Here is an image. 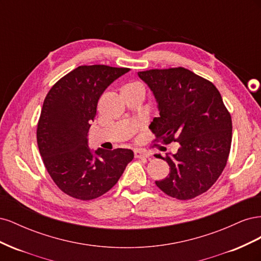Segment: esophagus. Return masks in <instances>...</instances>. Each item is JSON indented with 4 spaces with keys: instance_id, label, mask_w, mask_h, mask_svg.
<instances>
[{
    "instance_id": "34e87169",
    "label": "esophagus",
    "mask_w": 261,
    "mask_h": 261,
    "mask_svg": "<svg viewBox=\"0 0 261 261\" xmlns=\"http://www.w3.org/2000/svg\"><path fill=\"white\" fill-rule=\"evenodd\" d=\"M150 154L148 152H144L141 150H136L135 151V158L137 159H146V158H149Z\"/></svg>"
}]
</instances>
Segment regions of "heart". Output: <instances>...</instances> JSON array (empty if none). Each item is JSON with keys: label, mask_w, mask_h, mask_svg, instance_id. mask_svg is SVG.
<instances>
[{"label": "heart", "mask_w": 261, "mask_h": 261, "mask_svg": "<svg viewBox=\"0 0 261 261\" xmlns=\"http://www.w3.org/2000/svg\"><path fill=\"white\" fill-rule=\"evenodd\" d=\"M124 89H136V90H143L145 91L144 86L140 83H130L124 87Z\"/></svg>", "instance_id": "1"}]
</instances>
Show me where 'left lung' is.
<instances>
[{
	"mask_svg": "<svg viewBox=\"0 0 261 261\" xmlns=\"http://www.w3.org/2000/svg\"><path fill=\"white\" fill-rule=\"evenodd\" d=\"M138 76L159 110L149 128L164 145L178 143L163 158L169 175L155 180L163 193L187 200L207 192L224 170L232 141V120L216 86L184 67L150 69Z\"/></svg>",
	"mask_w": 261,
	"mask_h": 261,
	"instance_id": "obj_1",
	"label": "left lung"
}]
</instances>
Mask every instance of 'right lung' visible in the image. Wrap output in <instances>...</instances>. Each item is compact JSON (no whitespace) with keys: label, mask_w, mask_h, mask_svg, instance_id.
Wrapping results in <instances>:
<instances>
[{"label":"right lung","mask_w":261,"mask_h":261,"mask_svg":"<svg viewBox=\"0 0 261 261\" xmlns=\"http://www.w3.org/2000/svg\"><path fill=\"white\" fill-rule=\"evenodd\" d=\"M129 68L78 66L55 84L44 99L37 143L45 169L63 193L81 200L106 194L133 159L130 149L106 151L88 146L99 98Z\"/></svg>","instance_id":"add662e5"}]
</instances>
